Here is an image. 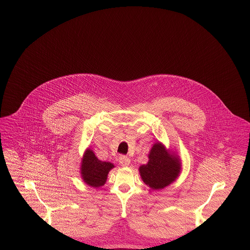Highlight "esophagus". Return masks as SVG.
Segmentation results:
<instances>
[{
    "mask_svg": "<svg viewBox=\"0 0 250 250\" xmlns=\"http://www.w3.org/2000/svg\"><path fill=\"white\" fill-rule=\"evenodd\" d=\"M131 163V160L127 156H120L119 157V164L122 167H128Z\"/></svg>",
    "mask_w": 250,
    "mask_h": 250,
    "instance_id": "1",
    "label": "esophagus"
}]
</instances>
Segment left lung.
Segmentation results:
<instances>
[{
  "instance_id": "1",
  "label": "left lung",
  "mask_w": 250,
  "mask_h": 250,
  "mask_svg": "<svg viewBox=\"0 0 250 250\" xmlns=\"http://www.w3.org/2000/svg\"><path fill=\"white\" fill-rule=\"evenodd\" d=\"M149 161L140 167L143 182L152 189H162L178 177L181 170L179 156L170 154L161 143H156L148 155Z\"/></svg>"
}]
</instances>
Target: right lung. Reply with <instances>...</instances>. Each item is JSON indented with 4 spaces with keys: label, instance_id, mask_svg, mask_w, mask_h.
I'll return each mask as SVG.
<instances>
[{
    "label": "right lung",
    "instance_id": "add662e5",
    "mask_svg": "<svg viewBox=\"0 0 250 250\" xmlns=\"http://www.w3.org/2000/svg\"><path fill=\"white\" fill-rule=\"evenodd\" d=\"M114 167L109 162H102L97 159L92 150L87 149L83 157L81 165V176L85 184L93 188L105 185L107 174Z\"/></svg>",
    "mask_w": 250,
    "mask_h": 250
}]
</instances>
